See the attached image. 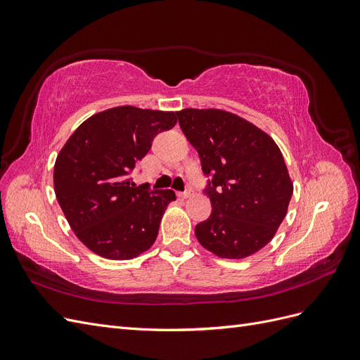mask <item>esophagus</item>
<instances>
[{
	"label": "esophagus",
	"mask_w": 360,
	"mask_h": 360,
	"mask_svg": "<svg viewBox=\"0 0 360 360\" xmlns=\"http://www.w3.org/2000/svg\"><path fill=\"white\" fill-rule=\"evenodd\" d=\"M192 193H193V191H192V189H186L184 192H180V193H179V197H181V198H188V197H191Z\"/></svg>",
	"instance_id": "obj_1"
}]
</instances>
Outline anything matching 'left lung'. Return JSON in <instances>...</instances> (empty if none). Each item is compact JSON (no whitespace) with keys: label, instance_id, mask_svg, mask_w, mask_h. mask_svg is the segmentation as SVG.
<instances>
[{"label":"left lung","instance_id":"obj_1","mask_svg":"<svg viewBox=\"0 0 360 360\" xmlns=\"http://www.w3.org/2000/svg\"><path fill=\"white\" fill-rule=\"evenodd\" d=\"M183 134L198 151L212 202L195 226L198 242L221 258H245L274 238L292 195L276 143L245 118L221 110L177 112Z\"/></svg>","mask_w":360,"mask_h":360}]
</instances>
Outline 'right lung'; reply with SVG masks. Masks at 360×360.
Listing matches in <instances>:
<instances>
[{
    "label": "right lung",
    "instance_id": "obj_1",
    "mask_svg": "<svg viewBox=\"0 0 360 360\" xmlns=\"http://www.w3.org/2000/svg\"><path fill=\"white\" fill-rule=\"evenodd\" d=\"M177 112L118 106L75 130L56 160L53 188L76 237L110 259L138 257L155 243L171 189L136 184L132 172Z\"/></svg>",
    "mask_w": 360,
    "mask_h": 360
}]
</instances>
